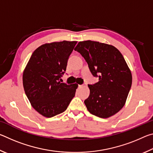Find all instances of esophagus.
<instances>
[{
    "label": "esophagus",
    "mask_w": 153,
    "mask_h": 153,
    "mask_svg": "<svg viewBox=\"0 0 153 153\" xmlns=\"http://www.w3.org/2000/svg\"><path fill=\"white\" fill-rule=\"evenodd\" d=\"M83 87V85H78V88H82Z\"/></svg>",
    "instance_id": "34e87169"
}]
</instances>
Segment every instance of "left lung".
I'll return each instance as SVG.
<instances>
[{"label": "left lung", "mask_w": 153, "mask_h": 153, "mask_svg": "<svg viewBox=\"0 0 153 153\" xmlns=\"http://www.w3.org/2000/svg\"><path fill=\"white\" fill-rule=\"evenodd\" d=\"M75 51L87 62L98 82L88 84L90 95L84 100L87 109L98 117L107 118L125 105L132 82L131 71L118 49L113 46L86 40L77 44Z\"/></svg>", "instance_id": "left-lung-1"}]
</instances>
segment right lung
<instances>
[{"label": "right lung", "instance_id": "right-lung-1", "mask_svg": "<svg viewBox=\"0 0 153 153\" xmlns=\"http://www.w3.org/2000/svg\"><path fill=\"white\" fill-rule=\"evenodd\" d=\"M76 41L45 44L32 53L23 74L28 100L46 117L64 112L76 94L77 84L61 82Z\"/></svg>", "mask_w": 153, "mask_h": 153}]
</instances>
